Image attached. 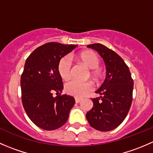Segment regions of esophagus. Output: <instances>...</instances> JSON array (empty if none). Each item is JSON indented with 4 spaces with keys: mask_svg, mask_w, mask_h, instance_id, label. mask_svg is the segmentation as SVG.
Wrapping results in <instances>:
<instances>
[{
    "mask_svg": "<svg viewBox=\"0 0 153 153\" xmlns=\"http://www.w3.org/2000/svg\"><path fill=\"white\" fill-rule=\"evenodd\" d=\"M81 98H75V103H79V102H81Z\"/></svg>",
    "mask_w": 153,
    "mask_h": 153,
    "instance_id": "1",
    "label": "esophagus"
}]
</instances>
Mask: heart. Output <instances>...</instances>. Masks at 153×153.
Instances as JSON below:
<instances>
[{
	"instance_id": "b5f03b06",
	"label": "heart",
	"mask_w": 153,
	"mask_h": 153,
	"mask_svg": "<svg viewBox=\"0 0 153 153\" xmlns=\"http://www.w3.org/2000/svg\"><path fill=\"white\" fill-rule=\"evenodd\" d=\"M75 58L82 62L86 67L90 69V75L94 78L99 76L100 59L96 53L92 51H85L79 53ZM71 67L72 62L69 56H64L60 59L58 64V72L60 77L64 81H67L71 77ZM66 92L69 95L76 98H82L92 89V85L89 81H79L72 80L64 86Z\"/></svg>"
}]
</instances>
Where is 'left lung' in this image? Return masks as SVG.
<instances>
[{"label": "left lung", "instance_id": "1", "mask_svg": "<svg viewBox=\"0 0 153 153\" xmlns=\"http://www.w3.org/2000/svg\"><path fill=\"white\" fill-rule=\"evenodd\" d=\"M102 57L106 75L96 93L101 96L92 98L93 106L86 113L89 125L97 130L106 132L118 127L124 121L132 101L133 80L124 60L112 49L101 44L87 46Z\"/></svg>", "mask_w": 153, "mask_h": 153}]
</instances>
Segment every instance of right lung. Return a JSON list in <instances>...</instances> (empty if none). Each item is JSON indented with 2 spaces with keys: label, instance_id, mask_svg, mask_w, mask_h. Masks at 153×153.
<instances>
[{
  "label": "right lung",
  "instance_id": "add662e5",
  "mask_svg": "<svg viewBox=\"0 0 153 153\" xmlns=\"http://www.w3.org/2000/svg\"><path fill=\"white\" fill-rule=\"evenodd\" d=\"M77 45L47 43L35 49L27 58L21 77V99L29 119L45 130H54L67 122L75 98L61 95L62 78L58 72L61 58ZM56 92L53 97L52 93Z\"/></svg>",
  "mask_w": 153,
  "mask_h": 153
}]
</instances>
